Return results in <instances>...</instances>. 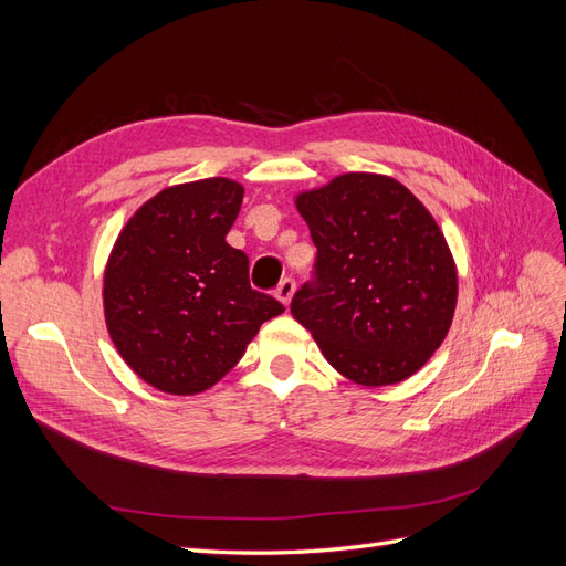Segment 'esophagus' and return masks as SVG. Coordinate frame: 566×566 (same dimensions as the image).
<instances>
[{
	"label": "esophagus",
	"instance_id": "1",
	"mask_svg": "<svg viewBox=\"0 0 566 566\" xmlns=\"http://www.w3.org/2000/svg\"><path fill=\"white\" fill-rule=\"evenodd\" d=\"M293 295H295V281L293 279H283L279 283V287H276V297L287 306L290 300H293Z\"/></svg>",
	"mask_w": 566,
	"mask_h": 566
}]
</instances>
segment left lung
Instances as JSON below:
<instances>
[{
	"instance_id": "left-lung-1",
	"label": "left lung",
	"mask_w": 566,
	"mask_h": 566,
	"mask_svg": "<svg viewBox=\"0 0 566 566\" xmlns=\"http://www.w3.org/2000/svg\"><path fill=\"white\" fill-rule=\"evenodd\" d=\"M314 279L290 312L345 378L382 387L418 373L447 337L458 273L434 217L403 184L349 172L297 196Z\"/></svg>"
}]
</instances>
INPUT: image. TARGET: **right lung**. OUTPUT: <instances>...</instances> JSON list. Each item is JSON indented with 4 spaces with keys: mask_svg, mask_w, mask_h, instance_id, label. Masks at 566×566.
<instances>
[{
    "mask_svg": "<svg viewBox=\"0 0 566 566\" xmlns=\"http://www.w3.org/2000/svg\"><path fill=\"white\" fill-rule=\"evenodd\" d=\"M243 202L231 179L165 188L117 235L104 276L106 325L125 364L167 394H198L241 361L260 325L285 312L252 290L227 243Z\"/></svg>",
    "mask_w": 566,
    "mask_h": 566,
    "instance_id": "1",
    "label": "right lung"
}]
</instances>
